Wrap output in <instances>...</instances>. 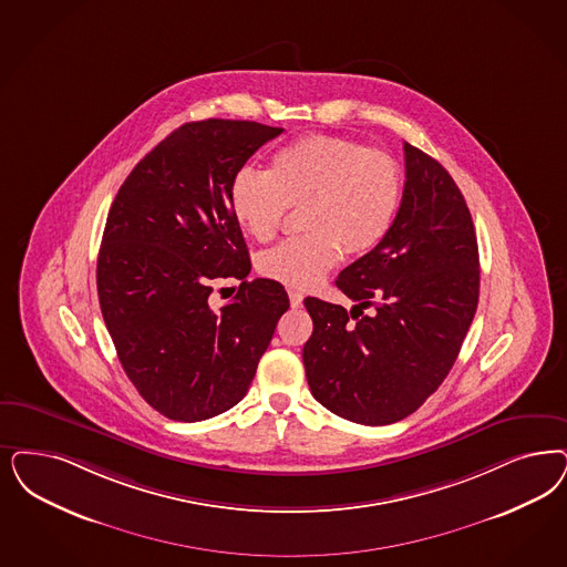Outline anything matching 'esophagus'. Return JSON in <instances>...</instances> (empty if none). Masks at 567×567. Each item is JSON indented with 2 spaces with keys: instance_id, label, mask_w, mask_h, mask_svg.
Segmentation results:
<instances>
[{
  "instance_id": "obj_1",
  "label": "esophagus",
  "mask_w": 567,
  "mask_h": 567,
  "mask_svg": "<svg viewBox=\"0 0 567 567\" xmlns=\"http://www.w3.org/2000/svg\"><path fill=\"white\" fill-rule=\"evenodd\" d=\"M289 299H291L293 308H301L303 306V293L297 291V289H289Z\"/></svg>"
}]
</instances>
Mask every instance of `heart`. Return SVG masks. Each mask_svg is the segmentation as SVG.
<instances>
[{
	"instance_id": "heart-1",
	"label": "heart",
	"mask_w": 567,
	"mask_h": 567,
	"mask_svg": "<svg viewBox=\"0 0 567 567\" xmlns=\"http://www.w3.org/2000/svg\"><path fill=\"white\" fill-rule=\"evenodd\" d=\"M301 230L259 257V272L293 289H312L341 251L367 255L390 235L402 205V174L391 156L343 137H301L274 153L270 172L240 169L230 209L245 235L272 240L289 207Z\"/></svg>"
}]
</instances>
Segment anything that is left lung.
<instances>
[{"mask_svg":"<svg viewBox=\"0 0 567 567\" xmlns=\"http://www.w3.org/2000/svg\"><path fill=\"white\" fill-rule=\"evenodd\" d=\"M402 205L383 243L334 285L352 310L308 297L303 346L312 395L337 416L390 425L446 379L480 299V254L467 203L433 156L404 142ZM372 307L371 315L363 310Z\"/></svg>","mask_w":567,"mask_h":567,"instance_id":"8db88e82","label":"left lung"}]
</instances>
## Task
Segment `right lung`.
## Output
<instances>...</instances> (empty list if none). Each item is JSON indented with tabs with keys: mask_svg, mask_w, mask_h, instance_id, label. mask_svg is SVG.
Listing matches in <instances>:
<instances>
[{
	"mask_svg": "<svg viewBox=\"0 0 567 567\" xmlns=\"http://www.w3.org/2000/svg\"><path fill=\"white\" fill-rule=\"evenodd\" d=\"M280 127L207 118L184 123L123 182L96 268L100 310L137 393L163 416L195 423L230 411L254 381L285 287L247 280L251 259L230 209V184ZM240 279L219 313L215 281Z\"/></svg>",
	"mask_w": 567,
	"mask_h": 567,
	"instance_id": "1",
	"label": "right lung"
}]
</instances>
